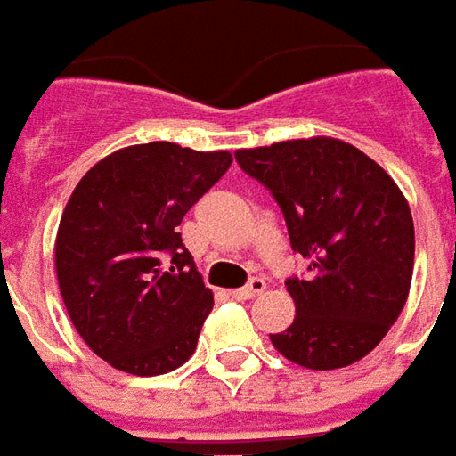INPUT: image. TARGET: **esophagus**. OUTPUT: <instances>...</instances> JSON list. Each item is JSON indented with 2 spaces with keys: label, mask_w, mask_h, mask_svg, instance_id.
Listing matches in <instances>:
<instances>
[{
  "label": "esophagus",
  "mask_w": 456,
  "mask_h": 456,
  "mask_svg": "<svg viewBox=\"0 0 456 456\" xmlns=\"http://www.w3.org/2000/svg\"><path fill=\"white\" fill-rule=\"evenodd\" d=\"M267 289V281L265 280H259V277H254L247 287H241V289H234L232 292V297L234 299H254V297H259V294L265 292Z\"/></svg>",
  "instance_id": "esophagus-1"
}]
</instances>
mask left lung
Returning a JSON list of instances; mask_svg holds the SVG:
<instances>
[{"instance_id": "left-lung-1", "label": "left lung", "mask_w": 456, "mask_h": 456, "mask_svg": "<svg viewBox=\"0 0 456 456\" xmlns=\"http://www.w3.org/2000/svg\"><path fill=\"white\" fill-rule=\"evenodd\" d=\"M240 167L280 202L306 280H287L297 317L274 349L306 370L367 357L407 305L414 222L397 182L364 151L334 137L234 151Z\"/></svg>"}]
</instances>
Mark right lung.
Returning <instances> with one entry per match:
<instances>
[{"mask_svg":"<svg viewBox=\"0 0 456 456\" xmlns=\"http://www.w3.org/2000/svg\"><path fill=\"white\" fill-rule=\"evenodd\" d=\"M232 164L227 150L132 144L74 187L54 240L67 314L114 370L157 377L187 362L215 294L176 227Z\"/></svg>","mask_w":456,"mask_h":456,"instance_id":"add662e5","label":"right lung"}]
</instances>
